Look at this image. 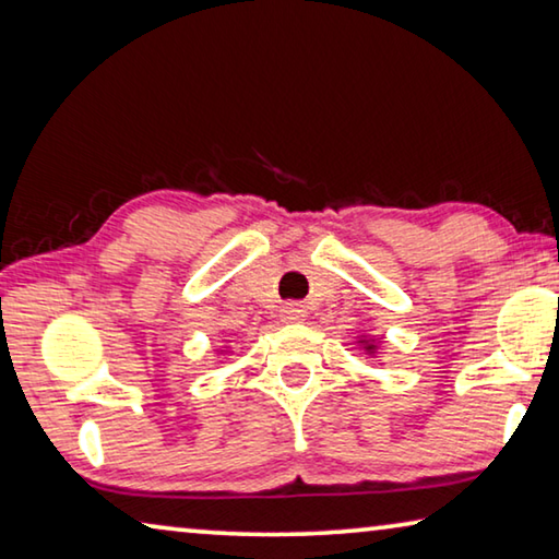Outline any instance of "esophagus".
<instances>
[{"mask_svg": "<svg viewBox=\"0 0 559 559\" xmlns=\"http://www.w3.org/2000/svg\"><path fill=\"white\" fill-rule=\"evenodd\" d=\"M308 318L306 308L300 306V302H286L281 310V320L283 323H302V320Z\"/></svg>", "mask_w": 559, "mask_h": 559, "instance_id": "1", "label": "esophagus"}]
</instances>
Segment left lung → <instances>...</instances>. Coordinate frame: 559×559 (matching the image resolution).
I'll return each mask as SVG.
<instances>
[{"instance_id": "8db88e82", "label": "left lung", "mask_w": 559, "mask_h": 559, "mask_svg": "<svg viewBox=\"0 0 559 559\" xmlns=\"http://www.w3.org/2000/svg\"><path fill=\"white\" fill-rule=\"evenodd\" d=\"M359 343H362V347H365V353H374L377 349V345H374V340H367V337H359Z\"/></svg>"}]
</instances>
